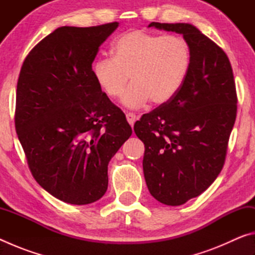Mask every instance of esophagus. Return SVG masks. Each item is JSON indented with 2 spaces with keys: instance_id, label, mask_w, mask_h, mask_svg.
<instances>
[{
  "instance_id": "1",
  "label": "esophagus",
  "mask_w": 255,
  "mask_h": 255,
  "mask_svg": "<svg viewBox=\"0 0 255 255\" xmlns=\"http://www.w3.org/2000/svg\"><path fill=\"white\" fill-rule=\"evenodd\" d=\"M126 118H127V122L129 123V125L132 127L133 124H135V122L137 120V116L135 114H132V112H127Z\"/></svg>"
}]
</instances>
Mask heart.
Instances as JSON below:
<instances>
[{"mask_svg": "<svg viewBox=\"0 0 255 255\" xmlns=\"http://www.w3.org/2000/svg\"><path fill=\"white\" fill-rule=\"evenodd\" d=\"M112 58L102 57L92 65V74L103 93L117 99L129 76L132 84L123 98L129 108L169 102L180 91L191 67V49L178 34H154L130 30L112 45Z\"/></svg>", "mask_w": 255, "mask_h": 255, "instance_id": "obj_1", "label": "heart"}]
</instances>
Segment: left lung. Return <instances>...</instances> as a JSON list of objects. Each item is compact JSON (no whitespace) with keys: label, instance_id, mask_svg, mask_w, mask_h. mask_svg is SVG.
<instances>
[{"label":"left lung","instance_id":"left-lung-1","mask_svg":"<svg viewBox=\"0 0 255 255\" xmlns=\"http://www.w3.org/2000/svg\"><path fill=\"white\" fill-rule=\"evenodd\" d=\"M148 27L183 34L191 49V67L180 91L133 125L145 145L143 170L150 195L180 206L201 195L221 173L236 119V86L225 51L192 24Z\"/></svg>","mask_w":255,"mask_h":255}]
</instances>
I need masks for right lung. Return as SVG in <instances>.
I'll return each instance as SVG.
<instances>
[{
	"mask_svg": "<svg viewBox=\"0 0 255 255\" xmlns=\"http://www.w3.org/2000/svg\"><path fill=\"white\" fill-rule=\"evenodd\" d=\"M118 22L60 27L21 67L14 124L34 180L57 199L88 205L108 189V164L131 135L99 88L92 63Z\"/></svg>",
	"mask_w": 255,
	"mask_h": 255,
	"instance_id": "right-lung-1",
	"label": "right lung"
}]
</instances>
